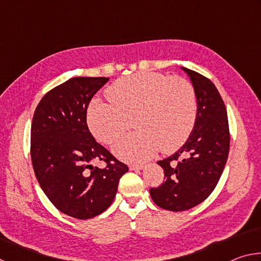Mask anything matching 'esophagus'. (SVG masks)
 Masks as SVG:
<instances>
[{"instance_id":"34e87169","label":"esophagus","mask_w":261,"mask_h":261,"mask_svg":"<svg viewBox=\"0 0 261 261\" xmlns=\"http://www.w3.org/2000/svg\"><path fill=\"white\" fill-rule=\"evenodd\" d=\"M144 165H130L129 166V168H130V170H141V169H144Z\"/></svg>"}]
</instances>
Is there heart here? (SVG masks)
<instances>
[{"label": "heart", "mask_w": 261, "mask_h": 261, "mask_svg": "<svg viewBox=\"0 0 261 261\" xmlns=\"http://www.w3.org/2000/svg\"><path fill=\"white\" fill-rule=\"evenodd\" d=\"M108 101L93 99L88 106L87 124L101 143L112 145L127 129L134 116L138 131L114 146L122 160H148L161 147L168 153L187 141L196 124L197 96L192 84L180 77L139 72L121 78L106 91Z\"/></svg>", "instance_id": "b5f03b06"}]
</instances>
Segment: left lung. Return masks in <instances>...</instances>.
<instances>
[{
    "mask_svg": "<svg viewBox=\"0 0 261 261\" xmlns=\"http://www.w3.org/2000/svg\"><path fill=\"white\" fill-rule=\"evenodd\" d=\"M196 91L197 120L185 144L159 161L165 183L149 189L153 201L163 210L192 208L213 192L226 166L230 135L226 106L208 78L182 68Z\"/></svg>",
    "mask_w": 261,
    "mask_h": 261,
    "instance_id": "1",
    "label": "left lung"
}]
</instances>
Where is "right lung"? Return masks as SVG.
I'll return each instance as SVG.
<instances>
[{
	"label": "right lung",
	"instance_id": "add662e5",
	"mask_svg": "<svg viewBox=\"0 0 261 261\" xmlns=\"http://www.w3.org/2000/svg\"><path fill=\"white\" fill-rule=\"evenodd\" d=\"M109 78L74 77L40 100L31 126V158L42 191L62 213L94 218L112 205L120 178L129 168L96 143L86 113ZM105 161L101 170L91 165Z\"/></svg>",
	"mask_w": 261,
	"mask_h": 261
}]
</instances>
